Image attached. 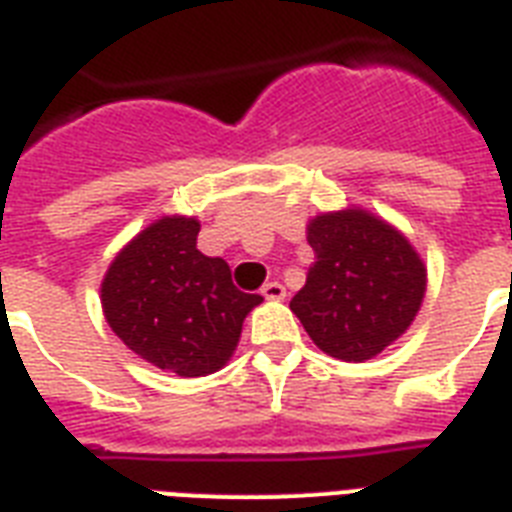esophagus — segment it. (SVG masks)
<instances>
[{
	"instance_id": "1",
	"label": "esophagus",
	"mask_w": 512,
	"mask_h": 512,
	"mask_svg": "<svg viewBox=\"0 0 512 512\" xmlns=\"http://www.w3.org/2000/svg\"><path fill=\"white\" fill-rule=\"evenodd\" d=\"M263 297L273 299V302H281V299L286 297L284 284H278V281H268V284L263 286Z\"/></svg>"
}]
</instances>
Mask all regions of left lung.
<instances>
[{"label":"left lung","instance_id":"8db88e82","mask_svg":"<svg viewBox=\"0 0 512 512\" xmlns=\"http://www.w3.org/2000/svg\"><path fill=\"white\" fill-rule=\"evenodd\" d=\"M307 242L315 263L289 307L318 350L365 363L413 326L429 270L400 228L350 205L307 220Z\"/></svg>","mask_w":512,"mask_h":512}]
</instances>
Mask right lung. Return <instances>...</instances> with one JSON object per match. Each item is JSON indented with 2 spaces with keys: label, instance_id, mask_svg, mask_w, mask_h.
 <instances>
[{
  "label": "right lung",
  "instance_id": "add662e5",
  "mask_svg": "<svg viewBox=\"0 0 512 512\" xmlns=\"http://www.w3.org/2000/svg\"><path fill=\"white\" fill-rule=\"evenodd\" d=\"M199 220L160 215L118 249L99 284L107 326L144 363L181 378L220 371L263 297L197 249Z\"/></svg>",
  "mask_w": 512,
  "mask_h": 512
}]
</instances>
